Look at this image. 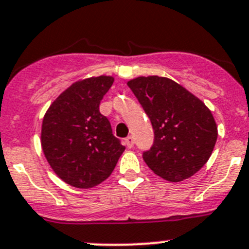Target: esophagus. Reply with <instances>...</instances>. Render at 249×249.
<instances>
[{"instance_id":"1","label":"esophagus","mask_w":249,"mask_h":249,"mask_svg":"<svg viewBox=\"0 0 249 249\" xmlns=\"http://www.w3.org/2000/svg\"><path fill=\"white\" fill-rule=\"evenodd\" d=\"M125 145H126L129 149H131V147L134 146V138H133V136H127V138L125 139Z\"/></svg>"}]
</instances>
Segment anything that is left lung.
I'll list each match as a JSON object with an SVG mask.
<instances>
[{"label":"left lung","mask_w":249,"mask_h":249,"mask_svg":"<svg viewBox=\"0 0 249 249\" xmlns=\"http://www.w3.org/2000/svg\"><path fill=\"white\" fill-rule=\"evenodd\" d=\"M127 86L154 129V144L142 154L147 166L171 182L194 176L210 159L218 135L211 110L169 78L138 77Z\"/></svg>","instance_id":"1"}]
</instances>
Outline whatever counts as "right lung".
<instances>
[{
	"label": "right lung",
	"instance_id": "1",
	"mask_svg": "<svg viewBox=\"0 0 249 249\" xmlns=\"http://www.w3.org/2000/svg\"><path fill=\"white\" fill-rule=\"evenodd\" d=\"M113 82V77L100 75L73 83L43 118L44 156L58 178L77 189H90L107 180L125 150L99 111Z\"/></svg>",
	"mask_w": 249,
	"mask_h": 249
}]
</instances>
